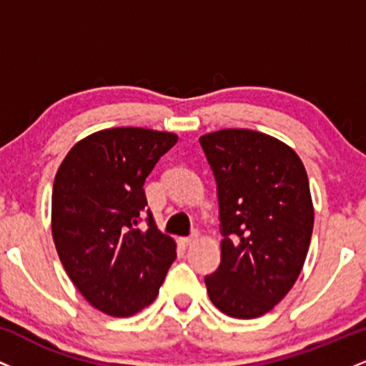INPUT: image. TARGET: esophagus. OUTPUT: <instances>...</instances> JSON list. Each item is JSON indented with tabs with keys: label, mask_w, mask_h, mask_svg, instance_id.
Instances as JSON below:
<instances>
[{
	"label": "esophagus",
	"mask_w": 366,
	"mask_h": 366,
	"mask_svg": "<svg viewBox=\"0 0 366 366\" xmlns=\"http://www.w3.org/2000/svg\"><path fill=\"white\" fill-rule=\"evenodd\" d=\"M197 237H199V232H197V230H194V232H192L191 236L182 237V239H180V241H182V244H184V246H189V244H192V242H194Z\"/></svg>",
	"instance_id": "1"
}]
</instances>
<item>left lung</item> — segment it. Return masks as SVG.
Segmentation results:
<instances>
[{
	"mask_svg": "<svg viewBox=\"0 0 366 366\" xmlns=\"http://www.w3.org/2000/svg\"><path fill=\"white\" fill-rule=\"evenodd\" d=\"M217 182L222 259L204 277L212 303L236 318L270 312L301 274L313 232L305 165L284 142L247 129L199 137Z\"/></svg>",
	"mask_w": 366,
	"mask_h": 366,
	"instance_id": "obj_1",
	"label": "left lung"
}]
</instances>
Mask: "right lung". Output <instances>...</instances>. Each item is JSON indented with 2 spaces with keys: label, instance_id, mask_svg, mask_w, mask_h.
<instances>
[{
  "label": "right lung",
  "instance_id": "obj_1",
  "mask_svg": "<svg viewBox=\"0 0 366 366\" xmlns=\"http://www.w3.org/2000/svg\"><path fill=\"white\" fill-rule=\"evenodd\" d=\"M175 142V134L149 129L102 130L77 142L54 177L51 230L60 262L82 296L112 317L153 303L177 258L144 194L146 177Z\"/></svg>",
  "mask_w": 366,
  "mask_h": 366
}]
</instances>
